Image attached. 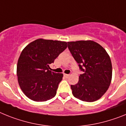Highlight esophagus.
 <instances>
[{
	"instance_id": "34e87169",
	"label": "esophagus",
	"mask_w": 126,
	"mask_h": 126,
	"mask_svg": "<svg viewBox=\"0 0 126 126\" xmlns=\"http://www.w3.org/2000/svg\"><path fill=\"white\" fill-rule=\"evenodd\" d=\"M63 75H64V77H66V78H68V77H69V76H70L69 74H63Z\"/></svg>"
}]
</instances>
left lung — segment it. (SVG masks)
Instances as JSON below:
<instances>
[{"mask_svg":"<svg viewBox=\"0 0 126 126\" xmlns=\"http://www.w3.org/2000/svg\"><path fill=\"white\" fill-rule=\"evenodd\" d=\"M68 47L80 70L83 72L77 84L70 86L73 95L86 102L98 100L111 83L112 66L110 56L102 46L92 40L68 42Z\"/></svg>","mask_w":126,"mask_h":126,"instance_id":"left-lung-1","label":"left lung"}]
</instances>
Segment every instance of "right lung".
<instances>
[{
  "label": "right lung",
  "instance_id": "obj_1",
  "mask_svg": "<svg viewBox=\"0 0 126 126\" xmlns=\"http://www.w3.org/2000/svg\"><path fill=\"white\" fill-rule=\"evenodd\" d=\"M67 47L66 42L37 39L22 51L17 64L21 89L28 98L46 101L55 96L63 75L50 70L49 64Z\"/></svg>",
  "mask_w": 126,
  "mask_h": 126
}]
</instances>
